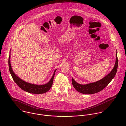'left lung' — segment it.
Returning <instances> with one entry per match:
<instances>
[{"label":"left lung","instance_id":"left-lung-1","mask_svg":"<svg viewBox=\"0 0 126 126\" xmlns=\"http://www.w3.org/2000/svg\"><path fill=\"white\" fill-rule=\"evenodd\" d=\"M118 67V58L117 52L116 53V61L114 66V68L111 71V72L109 74L103 79L97 82L88 84L86 85H81L77 83L74 79L72 78V81L74 87L76 90L78 92L83 94H94L99 92L103 90L110 82L112 80V79L114 77L117 72Z\"/></svg>","mask_w":126,"mask_h":126}]
</instances>
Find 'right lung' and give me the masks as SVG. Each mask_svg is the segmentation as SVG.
I'll return each mask as SVG.
<instances>
[{
  "label": "right lung",
  "instance_id": "obj_1",
  "mask_svg": "<svg viewBox=\"0 0 126 126\" xmlns=\"http://www.w3.org/2000/svg\"><path fill=\"white\" fill-rule=\"evenodd\" d=\"M9 68L10 73L12 76V77L14 80V81L17 84V85L23 90L29 93L33 94H44L46 92H47L52 86V85L53 84V77L55 75V73L56 70H55L54 74L52 76L51 78L50 79V81L47 84L42 85H34L32 84H30L29 83H27L25 81L22 80L20 78H19L15 74L13 71L12 70L11 63H10V54L9 58Z\"/></svg>",
  "mask_w": 126,
  "mask_h": 126
}]
</instances>
